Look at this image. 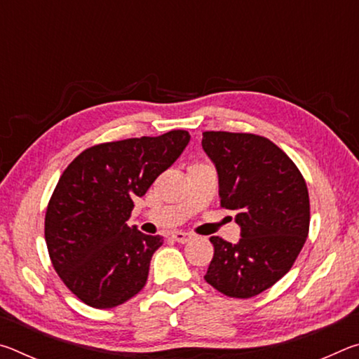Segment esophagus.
I'll use <instances>...</instances> for the list:
<instances>
[{
	"mask_svg": "<svg viewBox=\"0 0 359 359\" xmlns=\"http://www.w3.org/2000/svg\"><path fill=\"white\" fill-rule=\"evenodd\" d=\"M172 239L177 241L179 244H187V242L191 239V234L182 233V231H175V233H172Z\"/></svg>",
	"mask_w": 359,
	"mask_h": 359,
	"instance_id": "esophagus-1",
	"label": "esophagus"
}]
</instances>
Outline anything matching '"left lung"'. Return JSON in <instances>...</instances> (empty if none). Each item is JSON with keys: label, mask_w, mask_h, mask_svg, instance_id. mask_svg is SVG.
Instances as JSON below:
<instances>
[{"label": "left lung", "mask_w": 359, "mask_h": 359, "mask_svg": "<svg viewBox=\"0 0 359 359\" xmlns=\"http://www.w3.org/2000/svg\"><path fill=\"white\" fill-rule=\"evenodd\" d=\"M203 149L215 163L220 205L236 210L238 244L212 236L205 282L228 297L247 299L287 274L311 223L306 180L293 160L267 137L205 131Z\"/></svg>", "instance_id": "obj_1"}]
</instances>
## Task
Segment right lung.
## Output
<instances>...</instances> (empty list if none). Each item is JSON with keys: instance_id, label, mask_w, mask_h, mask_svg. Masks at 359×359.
<instances>
[{"instance_id": "1", "label": "right lung", "mask_w": 359, "mask_h": 359, "mask_svg": "<svg viewBox=\"0 0 359 359\" xmlns=\"http://www.w3.org/2000/svg\"><path fill=\"white\" fill-rule=\"evenodd\" d=\"M190 142L185 130L93 145L65 169L47 204L44 234L53 269L79 299L112 309L144 288L163 244L126 220Z\"/></svg>"}]
</instances>
